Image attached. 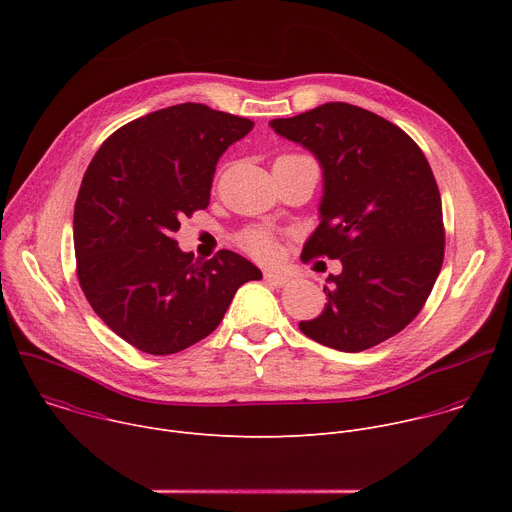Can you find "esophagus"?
Listing matches in <instances>:
<instances>
[{
    "instance_id": "1",
    "label": "esophagus",
    "mask_w": 512,
    "mask_h": 512,
    "mask_svg": "<svg viewBox=\"0 0 512 512\" xmlns=\"http://www.w3.org/2000/svg\"><path fill=\"white\" fill-rule=\"evenodd\" d=\"M265 279L271 283V285H277V287H283L291 281L289 273L285 271H279V269H265Z\"/></svg>"
}]
</instances>
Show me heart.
<instances>
[{
  "mask_svg": "<svg viewBox=\"0 0 512 512\" xmlns=\"http://www.w3.org/2000/svg\"><path fill=\"white\" fill-rule=\"evenodd\" d=\"M306 156H281V158H277L275 162H294V160H304ZM239 245L245 249V251H249V253H253V255H257V257H269L271 253H273V249H275V245H273V237L265 231V229H257V227H253V229H245L241 235H239Z\"/></svg>",
  "mask_w": 512,
  "mask_h": 512,
  "instance_id": "1",
  "label": "heart"
}]
</instances>
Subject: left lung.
I'll list each match as a JSON object with an SVG mask.
<instances>
[{"mask_svg":"<svg viewBox=\"0 0 512 512\" xmlns=\"http://www.w3.org/2000/svg\"><path fill=\"white\" fill-rule=\"evenodd\" d=\"M322 166L320 225L302 259H340L324 312L300 330L360 352L401 332L423 308L444 263L442 198L419 145L395 123L348 103L269 123Z\"/></svg>","mask_w":512,"mask_h":512,"instance_id":"left-lung-1","label":"left lung"}]
</instances>
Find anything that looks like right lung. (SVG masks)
<instances>
[{"instance_id":"add662e5","label":"right lung","mask_w":512,"mask_h":512,"mask_svg":"<svg viewBox=\"0 0 512 512\" xmlns=\"http://www.w3.org/2000/svg\"><path fill=\"white\" fill-rule=\"evenodd\" d=\"M253 121L182 103L117 129L89 164L75 204L77 275L91 308L125 342L174 354L206 338L261 271L233 251L194 261L174 239L210 202L216 162Z\"/></svg>"}]
</instances>
